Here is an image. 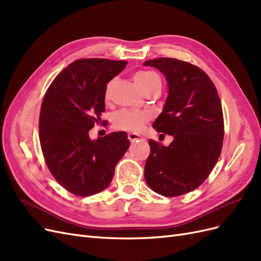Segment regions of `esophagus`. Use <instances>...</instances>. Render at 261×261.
<instances>
[{
  "label": "esophagus",
  "mask_w": 261,
  "mask_h": 261,
  "mask_svg": "<svg viewBox=\"0 0 261 261\" xmlns=\"http://www.w3.org/2000/svg\"><path fill=\"white\" fill-rule=\"evenodd\" d=\"M128 139L130 140V142H136V141L142 139V137L137 135V133H129V135H128Z\"/></svg>",
  "instance_id": "1"
}]
</instances>
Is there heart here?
I'll return each mask as SVG.
<instances>
[{
    "label": "heart",
    "mask_w": 261,
    "mask_h": 261,
    "mask_svg": "<svg viewBox=\"0 0 261 261\" xmlns=\"http://www.w3.org/2000/svg\"><path fill=\"white\" fill-rule=\"evenodd\" d=\"M136 84L143 93L150 88H155L162 86V81L160 75L154 71L142 70L136 73L135 75ZM114 82L111 81L106 86L105 97H109V93ZM150 119V115L144 111H135V110H121L114 116L113 124L114 128L120 131L137 132L142 128L143 123Z\"/></svg>",
    "instance_id": "1"
}]
</instances>
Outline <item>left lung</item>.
<instances>
[{
    "label": "left lung",
    "instance_id": "left-lung-1",
    "mask_svg": "<svg viewBox=\"0 0 261 261\" xmlns=\"http://www.w3.org/2000/svg\"><path fill=\"white\" fill-rule=\"evenodd\" d=\"M143 65L166 77L168 95L153 128L174 138L168 146L148 141L145 181L162 196H181L198 188L219 160L224 138L221 100L213 82L196 65L173 58Z\"/></svg>",
    "mask_w": 261,
    "mask_h": 261
}]
</instances>
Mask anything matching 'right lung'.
<instances>
[{"label":"right lung","instance_id":"1","mask_svg":"<svg viewBox=\"0 0 261 261\" xmlns=\"http://www.w3.org/2000/svg\"><path fill=\"white\" fill-rule=\"evenodd\" d=\"M126 63L80 59L66 66L44 94L39 117L43 158L55 179L75 196H93L106 189L130 146L124 131L97 140L88 135L105 111L107 83Z\"/></svg>","mask_w":261,"mask_h":261}]
</instances>
